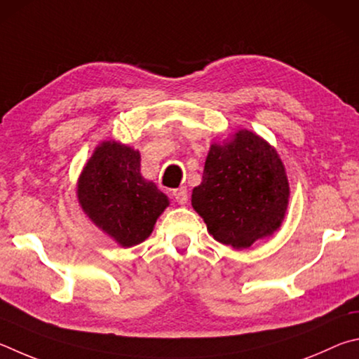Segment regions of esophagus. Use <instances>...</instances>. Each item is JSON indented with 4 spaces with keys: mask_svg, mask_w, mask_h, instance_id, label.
<instances>
[{
    "mask_svg": "<svg viewBox=\"0 0 359 359\" xmlns=\"http://www.w3.org/2000/svg\"><path fill=\"white\" fill-rule=\"evenodd\" d=\"M172 196L175 197L176 202H178L180 205H186L187 203V198H189V196H187V189L186 187H178V189H175L172 192Z\"/></svg>",
    "mask_w": 359,
    "mask_h": 359,
    "instance_id": "1",
    "label": "esophagus"
}]
</instances>
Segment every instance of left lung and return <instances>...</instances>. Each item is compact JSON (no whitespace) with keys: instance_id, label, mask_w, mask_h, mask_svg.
<instances>
[{"instance_id":"1","label":"left lung","mask_w":359,"mask_h":359,"mask_svg":"<svg viewBox=\"0 0 359 359\" xmlns=\"http://www.w3.org/2000/svg\"><path fill=\"white\" fill-rule=\"evenodd\" d=\"M288 194L278 153L254 132L240 130L230 143L211 144L192 206L216 241L248 249L279 229Z\"/></svg>"}]
</instances>
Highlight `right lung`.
Listing matches in <instances>:
<instances>
[{"label": "right lung", "instance_id": "add662e5", "mask_svg": "<svg viewBox=\"0 0 359 359\" xmlns=\"http://www.w3.org/2000/svg\"><path fill=\"white\" fill-rule=\"evenodd\" d=\"M79 202L91 221L124 248L147 240L168 200L140 175V154L116 142L96 148L79 180Z\"/></svg>", "mask_w": 359, "mask_h": 359}]
</instances>
